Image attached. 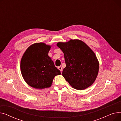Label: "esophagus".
<instances>
[{
    "label": "esophagus",
    "mask_w": 121,
    "mask_h": 121,
    "mask_svg": "<svg viewBox=\"0 0 121 121\" xmlns=\"http://www.w3.org/2000/svg\"><path fill=\"white\" fill-rule=\"evenodd\" d=\"M58 69H59V70L61 71V73H62V69H62V67H61V66H59V67H58Z\"/></svg>",
    "instance_id": "esophagus-1"
}]
</instances>
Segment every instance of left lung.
Wrapping results in <instances>:
<instances>
[{
    "instance_id": "obj_1",
    "label": "left lung",
    "mask_w": 121,
    "mask_h": 121,
    "mask_svg": "<svg viewBox=\"0 0 121 121\" xmlns=\"http://www.w3.org/2000/svg\"><path fill=\"white\" fill-rule=\"evenodd\" d=\"M57 46L64 53L66 66L62 75L73 88L82 90L90 86L96 80L99 63L93 51L79 40L59 42Z\"/></svg>"
}]
</instances>
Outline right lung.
I'll return each instance as SVG.
<instances>
[{"label": "right lung", "mask_w": 121, "mask_h": 121, "mask_svg": "<svg viewBox=\"0 0 121 121\" xmlns=\"http://www.w3.org/2000/svg\"><path fill=\"white\" fill-rule=\"evenodd\" d=\"M51 46L43 43L29 47L21 61V69L25 81L31 87L42 89L52 86L54 78L61 74L48 55Z\"/></svg>", "instance_id": "right-lung-1"}]
</instances>
